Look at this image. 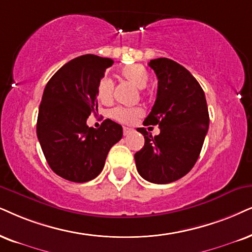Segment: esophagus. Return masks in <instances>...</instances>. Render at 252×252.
Wrapping results in <instances>:
<instances>
[{"label":"esophagus","instance_id":"1","mask_svg":"<svg viewBox=\"0 0 252 252\" xmlns=\"http://www.w3.org/2000/svg\"><path fill=\"white\" fill-rule=\"evenodd\" d=\"M133 131V130L131 129V128H128V126H124L123 128V133H124V136H128L129 133H131Z\"/></svg>","mask_w":252,"mask_h":252}]
</instances>
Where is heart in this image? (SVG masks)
Listing matches in <instances>:
<instances>
[{"mask_svg":"<svg viewBox=\"0 0 252 252\" xmlns=\"http://www.w3.org/2000/svg\"><path fill=\"white\" fill-rule=\"evenodd\" d=\"M121 75L123 79L135 86L138 89H144L149 85V72L143 65L139 63H129L121 69ZM114 85L109 78H102L97 84V98L104 104H108L113 100ZM143 115L141 108H124L116 107L111 110L110 116L117 122L123 124H131Z\"/></svg>","mask_w":252,"mask_h":252,"instance_id":"obj_1","label":"heart"}]
</instances>
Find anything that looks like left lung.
<instances>
[{
  "label": "left lung",
  "mask_w": 252,
  "mask_h": 252,
  "mask_svg": "<svg viewBox=\"0 0 252 252\" xmlns=\"http://www.w3.org/2000/svg\"><path fill=\"white\" fill-rule=\"evenodd\" d=\"M158 78L157 98L144 126H158L152 137L138 128L144 146L135 154L136 167L154 184L173 183L195 165L208 131L209 114L203 89L184 66L167 58L149 63Z\"/></svg>",
  "instance_id": "1"
}]
</instances>
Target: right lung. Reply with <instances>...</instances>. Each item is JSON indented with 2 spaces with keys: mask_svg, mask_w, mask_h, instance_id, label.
Instances as JSON below:
<instances>
[{
  "mask_svg": "<svg viewBox=\"0 0 252 252\" xmlns=\"http://www.w3.org/2000/svg\"><path fill=\"white\" fill-rule=\"evenodd\" d=\"M113 63L94 55L78 57L59 68L44 89L37 137L47 164L63 179L86 183L96 178L110 148L122 138V126L109 119L98 129L86 123L97 111V84Z\"/></svg>",
  "mask_w": 252,
  "mask_h": 252,
  "instance_id": "add662e5",
  "label": "right lung"
}]
</instances>
